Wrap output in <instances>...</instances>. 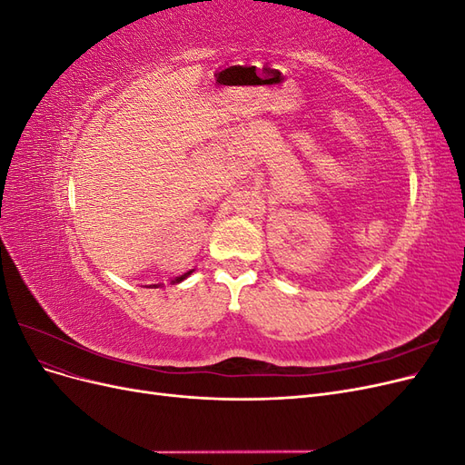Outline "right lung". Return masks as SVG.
Masks as SVG:
<instances>
[{"instance_id":"right-lung-1","label":"right lung","mask_w":465,"mask_h":465,"mask_svg":"<svg viewBox=\"0 0 465 465\" xmlns=\"http://www.w3.org/2000/svg\"><path fill=\"white\" fill-rule=\"evenodd\" d=\"M193 273V270H190V272H186V273H182V275H178V277H174V279H171V285H176V283H180V281H184L186 277H190ZM164 283H154V285H149V289H159V287H163Z\"/></svg>"}]
</instances>
